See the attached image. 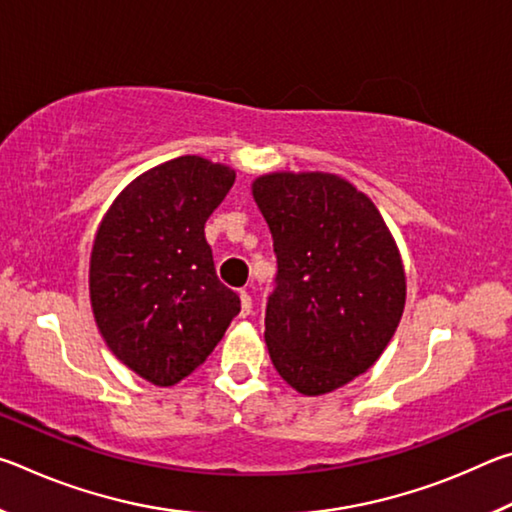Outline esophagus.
<instances>
[{
  "mask_svg": "<svg viewBox=\"0 0 512 512\" xmlns=\"http://www.w3.org/2000/svg\"><path fill=\"white\" fill-rule=\"evenodd\" d=\"M250 311H253V298H250L246 291H241V316L246 318Z\"/></svg>",
  "mask_w": 512,
  "mask_h": 512,
  "instance_id": "obj_1",
  "label": "esophagus"
}]
</instances>
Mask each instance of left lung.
Here are the masks:
<instances>
[{
    "label": "left lung",
    "mask_w": 512,
    "mask_h": 512,
    "mask_svg": "<svg viewBox=\"0 0 512 512\" xmlns=\"http://www.w3.org/2000/svg\"><path fill=\"white\" fill-rule=\"evenodd\" d=\"M250 189L277 255L268 354L298 393H332L375 366L400 325V248L375 203L336 173L273 171Z\"/></svg>",
    "instance_id": "8db88e82"
}]
</instances>
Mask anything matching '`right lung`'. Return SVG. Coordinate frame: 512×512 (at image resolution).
I'll return each mask as SVG.
<instances>
[{
    "mask_svg": "<svg viewBox=\"0 0 512 512\" xmlns=\"http://www.w3.org/2000/svg\"><path fill=\"white\" fill-rule=\"evenodd\" d=\"M235 176L201 155L162 162L121 189L94 235V320L110 352L155 386L192 375L241 309L205 241Z\"/></svg>",
    "mask_w": 512,
    "mask_h": 512,
    "instance_id": "obj_1",
    "label": "right lung"
}]
</instances>
